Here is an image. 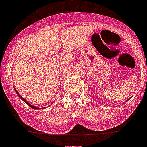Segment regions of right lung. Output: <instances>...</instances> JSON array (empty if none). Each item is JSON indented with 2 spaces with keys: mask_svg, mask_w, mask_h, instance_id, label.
<instances>
[{
  "mask_svg": "<svg viewBox=\"0 0 147 147\" xmlns=\"http://www.w3.org/2000/svg\"><path fill=\"white\" fill-rule=\"evenodd\" d=\"M15 91H16V92H17V95H18V96H19V97H20V98H21L22 100H23V101H24V102H25V103H27V104H28V106H30V107H31V108H32V109H38V108L36 107V106H33V105H31V104H30V103H28V101H27V100H25V99H24V98H22V96H21V95H20V94H19V92H17V90H15Z\"/></svg>",
  "mask_w": 147,
  "mask_h": 147,
  "instance_id": "add662e5",
  "label": "right lung"
}]
</instances>
